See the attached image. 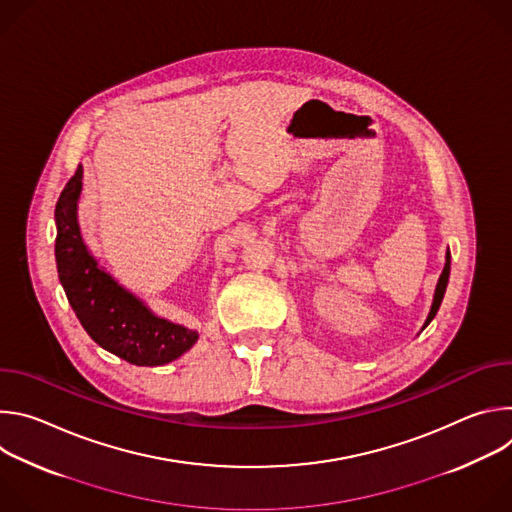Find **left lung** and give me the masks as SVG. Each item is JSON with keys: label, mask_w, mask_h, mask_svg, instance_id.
Returning a JSON list of instances; mask_svg holds the SVG:
<instances>
[{"label": "left lung", "mask_w": 512, "mask_h": 512, "mask_svg": "<svg viewBox=\"0 0 512 512\" xmlns=\"http://www.w3.org/2000/svg\"><path fill=\"white\" fill-rule=\"evenodd\" d=\"M448 279H450V249L446 253V265H444V271L440 275V279H437V285H435V294H433V304H431V310L427 314V320L423 324V328L435 318L437 310H440L442 306V300H444V294H446V287H448Z\"/></svg>", "instance_id": "1"}]
</instances>
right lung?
<instances>
[{"instance_id":"add662e5","label":"right lung","mask_w":512,"mask_h":512,"mask_svg":"<svg viewBox=\"0 0 512 512\" xmlns=\"http://www.w3.org/2000/svg\"><path fill=\"white\" fill-rule=\"evenodd\" d=\"M83 166L77 168L56 202V267L68 304L87 334L111 354L137 364L160 367L194 346L198 332L156 316L119 285L87 249L77 218Z\"/></svg>"}]
</instances>
